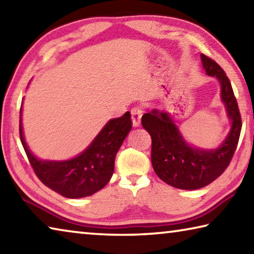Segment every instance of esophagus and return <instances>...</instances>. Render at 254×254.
Wrapping results in <instances>:
<instances>
[{"mask_svg": "<svg viewBox=\"0 0 254 254\" xmlns=\"http://www.w3.org/2000/svg\"><path fill=\"white\" fill-rule=\"evenodd\" d=\"M142 109L139 106L133 107L131 110V115H132V122L133 127H139L141 123V117H142Z\"/></svg>", "mask_w": 254, "mask_h": 254, "instance_id": "1", "label": "esophagus"}]
</instances>
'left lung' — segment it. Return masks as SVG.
<instances>
[{
	"instance_id": "left-lung-1",
	"label": "left lung",
	"mask_w": 254,
	"mask_h": 254,
	"mask_svg": "<svg viewBox=\"0 0 254 254\" xmlns=\"http://www.w3.org/2000/svg\"><path fill=\"white\" fill-rule=\"evenodd\" d=\"M201 63L209 76L221 84L232 127L224 142L215 150H201L188 145L173 120L166 112L152 110L142 117V127L151 135V162L154 173L162 182L179 189H198L213 183L224 173L238 147L242 120L229 77L222 67L201 54Z\"/></svg>"
}]
</instances>
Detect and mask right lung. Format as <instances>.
I'll return each mask as SVG.
<instances>
[{
	"label": "right lung",
	"mask_w": 254,
	"mask_h": 254,
	"mask_svg": "<svg viewBox=\"0 0 254 254\" xmlns=\"http://www.w3.org/2000/svg\"><path fill=\"white\" fill-rule=\"evenodd\" d=\"M20 110V139L30 165L40 182L67 198L91 196L110 182L120 147L132 128L130 112L106 123L89 147L79 156L66 161H42L25 143Z\"/></svg>",
	"instance_id": "add662e5"
}]
</instances>
